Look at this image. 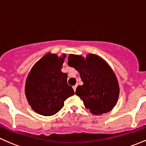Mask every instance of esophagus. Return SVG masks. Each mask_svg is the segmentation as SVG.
Segmentation results:
<instances>
[{
    "mask_svg": "<svg viewBox=\"0 0 146 146\" xmlns=\"http://www.w3.org/2000/svg\"><path fill=\"white\" fill-rule=\"evenodd\" d=\"M73 90H74V91H76V88H77V85H75V86H74L73 87Z\"/></svg>",
    "mask_w": 146,
    "mask_h": 146,
    "instance_id": "obj_1",
    "label": "esophagus"
}]
</instances>
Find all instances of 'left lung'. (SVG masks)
I'll use <instances>...</instances> for the list:
<instances>
[{
    "label": "left lung",
    "instance_id": "1",
    "mask_svg": "<svg viewBox=\"0 0 146 146\" xmlns=\"http://www.w3.org/2000/svg\"><path fill=\"white\" fill-rule=\"evenodd\" d=\"M69 66L79 72L83 86L77 87L76 94L83 101L92 114L99 115L112 110L119 95V86L115 74L106 61L96 54H70Z\"/></svg>",
    "mask_w": 146,
    "mask_h": 146
}]
</instances>
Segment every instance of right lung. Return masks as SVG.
I'll use <instances>...</instances> for the list:
<instances>
[{"label": "right lung", "mask_w": 146, "mask_h": 146, "mask_svg": "<svg viewBox=\"0 0 146 146\" xmlns=\"http://www.w3.org/2000/svg\"><path fill=\"white\" fill-rule=\"evenodd\" d=\"M65 56L47 53L34 64L26 80L25 92L27 101L41 115L56 114L65 100L74 94L67 83L68 74L61 72Z\"/></svg>", "instance_id": "1"}]
</instances>
